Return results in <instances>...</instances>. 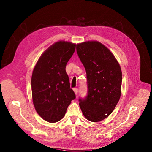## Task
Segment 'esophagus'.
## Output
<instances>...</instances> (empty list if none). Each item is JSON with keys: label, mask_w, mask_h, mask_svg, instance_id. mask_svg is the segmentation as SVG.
<instances>
[{"label": "esophagus", "mask_w": 152, "mask_h": 152, "mask_svg": "<svg viewBox=\"0 0 152 152\" xmlns=\"http://www.w3.org/2000/svg\"><path fill=\"white\" fill-rule=\"evenodd\" d=\"M73 91H74V92H75V94L76 95L77 93H78V89L77 88H75L73 89Z\"/></svg>", "instance_id": "esophagus-1"}]
</instances>
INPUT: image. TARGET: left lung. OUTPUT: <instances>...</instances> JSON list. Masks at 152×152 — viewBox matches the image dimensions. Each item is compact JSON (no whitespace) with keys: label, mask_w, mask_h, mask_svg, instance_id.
I'll return each mask as SVG.
<instances>
[{"label":"left lung","mask_w":152,"mask_h":152,"mask_svg":"<svg viewBox=\"0 0 152 152\" xmlns=\"http://www.w3.org/2000/svg\"><path fill=\"white\" fill-rule=\"evenodd\" d=\"M76 50L88 83V96L79 99L80 107L87 120L99 122L111 114L120 99L121 69L113 53L98 41L77 44Z\"/></svg>","instance_id":"8db88e82"}]
</instances>
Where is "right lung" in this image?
Returning <instances> with one entry per match:
<instances>
[{
  "instance_id": "right-lung-1",
  "label": "right lung",
  "mask_w": 152,
  "mask_h": 152,
  "mask_svg": "<svg viewBox=\"0 0 152 152\" xmlns=\"http://www.w3.org/2000/svg\"><path fill=\"white\" fill-rule=\"evenodd\" d=\"M76 49V44L64 40L54 43L39 58L31 76L32 99L41 118L56 123L64 118L75 92L70 88L65 67Z\"/></svg>"
}]
</instances>
